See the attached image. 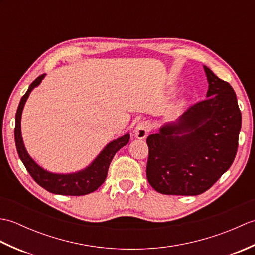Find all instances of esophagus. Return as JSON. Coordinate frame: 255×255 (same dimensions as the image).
I'll return each instance as SVG.
<instances>
[{"label":"esophagus","mask_w":255,"mask_h":255,"mask_svg":"<svg viewBox=\"0 0 255 255\" xmlns=\"http://www.w3.org/2000/svg\"><path fill=\"white\" fill-rule=\"evenodd\" d=\"M151 129V125L148 122H140L133 129V136L137 139H144Z\"/></svg>","instance_id":"1"}]
</instances>
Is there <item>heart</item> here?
<instances>
[{"label":"heart","mask_w":255,"mask_h":255,"mask_svg":"<svg viewBox=\"0 0 255 255\" xmlns=\"http://www.w3.org/2000/svg\"><path fill=\"white\" fill-rule=\"evenodd\" d=\"M184 104H185V101L184 100H181L180 102H178V104L176 105V111H180L181 108L184 106Z\"/></svg>","instance_id":"obj_1"}]
</instances>
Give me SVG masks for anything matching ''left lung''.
I'll use <instances>...</instances> for the list:
<instances>
[{"label": "left lung", "instance_id": "left-lung-1", "mask_svg": "<svg viewBox=\"0 0 255 255\" xmlns=\"http://www.w3.org/2000/svg\"><path fill=\"white\" fill-rule=\"evenodd\" d=\"M205 101L147 138V178L156 192L195 196L207 191L234 162L241 112L232 86L204 66Z\"/></svg>", "mask_w": 255, "mask_h": 255}]
</instances>
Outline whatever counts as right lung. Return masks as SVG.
Segmentation results:
<instances>
[{"mask_svg": "<svg viewBox=\"0 0 255 255\" xmlns=\"http://www.w3.org/2000/svg\"><path fill=\"white\" fill-rule=\"evenodd\" d=\"M46 74H41L32 82L24 96L21 97L15 117V143L19 159L23 162L26 170L37 184L44 187L46 191L58 195H70V196H82L96 191L107 176L108 167L119 149L125 147L130 139V134L126 133L113 141L108 142L104 149L97 154L96 158L84 169L72 173H53L45 170L31 158L27 152L21 137V114H23L26 101L31 91L41 83Z\"/></svg>", "mask_w": 255, "mask_h": 255, "instance_id": "1", "label": "right lung"}]
</instances>
